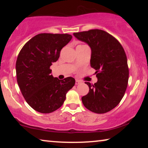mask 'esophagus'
I'll return each instance as SVG.
<instances>
[{"label":"esophagus","mask_w":148,"mask_h":148,"mask_svg":"<svg viewBox=\"0 0 148 148\" xmlns=\"http://www.w3.org/2000/svg\"><path fill=\"white\" fill-rule=\"evenodd\" d=\"M81 84H82V82H81V81L78 80V79H76V81H75V85H79Z\"/></svg>","instance_id":"obj_1"}]
</instances>
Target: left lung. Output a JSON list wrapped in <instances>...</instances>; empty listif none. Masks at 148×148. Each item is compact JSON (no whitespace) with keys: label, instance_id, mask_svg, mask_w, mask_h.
<instances>
[{"label":"left lung","instance_id":"8db88e82","mask_svg":"<svg viewBox=\"0 0 148 148\" xmlns=\"http://www.w3.org/2000/svg\"><path fill=\"white\" fill-rule=\"evenodd\" d=\"M77 39L91 48L90 65L96 69L98 82L89 86V93L83 96L84 106L93 112L103 114L119 104L126 91L129 80L127 56L116 38L101 29L74 33Z\"/></svg>","mask_w":148,"mask_h":148}]
</instances>
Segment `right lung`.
Here are the masks:
<instances>
[{"instance_id": "right-lung-1", "label": "right lung", "mask_w": 148, "mask_h": 148, "mask_svg": "<svg viewBox=\"0 0 148 148\" xmlns=\"http://www.w3.org/2000/svg\"><path fill=\"white\" fill-rule=\"evenodd\" d=\"M71 39L72 36L66 34H38L23 46L17 56L18 86L27 104L38 112L50 113L59 108L75 84L71 77L62 80L54 77L50 69Z\"/></svg>"}]
</instances>
